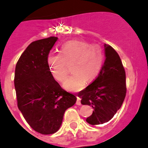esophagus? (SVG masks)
Returning a JSON list of instances; mask_svg holds the SVG:
<instances>
[{
  "label": "esophagus",
  "instance_id": "obj_1",
  "mask_svg": "<svg viewBox=\"0 0 148 148\" xmlns=\"http://www.w3.org/2000/svg\"><path fill=\"white\" fill-rule=\"evenodd\" d=\"M77 102H76V104L77 105H81V99L80 98H79L78 96H77Z\"/></svg>",
  "mask_w": 148,
  "mask_h": 148
}]
</instances>
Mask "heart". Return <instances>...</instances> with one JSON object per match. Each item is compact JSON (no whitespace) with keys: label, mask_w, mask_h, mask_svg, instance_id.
<instances>
[{"label":"heart","mask_w":148,"mask_h":148,"mask_svg":"<svg viewBox=\"0 0 148 148\" xmlns=\"http://www.w3.org/2000/svg\"><path fill=\"white\" fill-rule=\"evenodd\" d=\"M47 61L52 77L60 82L67 77V65L71 63L72 74L63 86L69 90L79 91L86 81L94 80L100 74L104 63V52L98 45L73 40L62 45L60 53H49Z\"/></svg>","instance_id":"obj_1"}]
</instances>
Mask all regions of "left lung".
Wrapping results in <instances>:
<instances>
[{
    "label": "left lung",
    "mask_w": 148,
    "mask_h": 148,
    "mask_svg": "<svg viewBox=\"0 0 148 148\" xmlns=\"http://www.w3.org/2000/svg\"><path fill=\"white\" fill-rule=\"evenodd\" d=\"M106 59L96 79L81 90V103L93 107L86 119L90 125L110 121L122 106L126 94L125 72L119 55L111 46L104 45Z\"/></svg>",
    "instance_id": "left-lung-1"
}]
</instances>
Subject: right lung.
Listing matches in <instances>:
<instances>
[{"label": "right lung", "mask_w": 148, "mask_h": 148, "mask_svg": "<svg viewBox=\"0 0 148 148\" xmlns=\"http://www.w3.org/2000/svg\"><path fill=\"white\" fill-rule=\"evenodd\" d=\"M58 40L51 36L28 45L16 63L14 74L17 107L34 131L52 134L58 131L63 114L77 97L55 80L47 56Z\"/></svg>", "instance_id": "obj_1"}]
</instances>
